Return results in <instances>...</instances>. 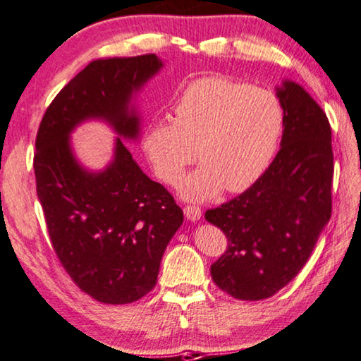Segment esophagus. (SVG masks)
<instances>
[{"label":"esophagus","instance_id":"obj_1","mask_svg":"<svg viewBox=\"0 0 361 361\" xmlns=\"http://www.w3.org/2000/svg\"><path fill=\"white\" fill-rule=\"evenodd\" d=\"M184 212L188 221H198L200 217H202V208H198V206L195 204H185Z\"/></svg>","mask_w":361,"mask_h":361}]
</instances>
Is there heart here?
<instances>
[{
  "label": "heart",
  "mask_w": 361,
  "mask_h": 361,
  "mask_svg": "<svg viewBox=\"0 0 361 361\" xmlns=\"http://www.w3.org/2000/svg\"><path fill=\"white\" fill-rule=\"evenodd\" d=\"M286 114L271 90L224 76H203L182 90L173 121L145 129L142 147L159 179L176 184L197 159L198 169L180 182V193L204 202L224 187L243 192L274 159Z\"/></svg>",
  "instance_id": "1"
}]
</instances>
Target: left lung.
I'll return each instance as SVG.
<instances>
[{"instance_id":"left-lung-1","label":"left lung","mask_w":361,"mask_h":361,"mask_svg":"<svg viewBox=\"0 0 361 361\" xmlns=\"http://www.w3.org/2000/svg\"><path fill=\"white\" fill-rule=\"evenodd\" d=\"M286 121L281 149L238 197L204 212L227 236L212 281L240 300L274 296L309 261L333 211L334 157L328 116L296 82L276 92Z\"/></svg>"}]
</instances>
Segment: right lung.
I'll return each mask as SVG.
<instances>
[{
    "label": "right lung",
    "instance_id": "obj_1",
    "mask_svg": "<svg viewBox=\"0 0 361 361\" xmlns=\"http://www.w3.org/2000/svg\"><path fill=\"white\" fill-rule=\"evenodd\" d=\"M161 65L155 54L90 62L46 109L35 140L37 193L52 250L75 285L104 304H131L155 288L184 212L142 173L121 139L114 163L91 174L75 161L68 134L86 118H105L134 139L139 120L128 102Z\"/></svg>",
    "mask_w": 361,
    "mask_h": 361
}]
</instances>
